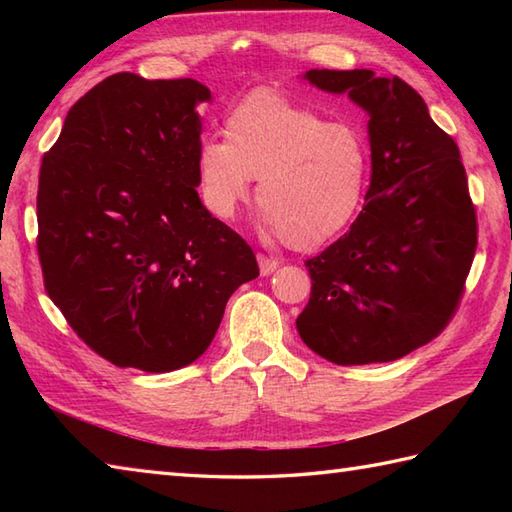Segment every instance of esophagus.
Segmentation results:
<instances>
[{
	"instance_id": "34e87169",
	"label": "esophagus",
	"mask_w": 512,
	"mask_h": 512,
	"mask_svg": "<svg viewBox=\"0 0 512 512\" xmlns=\"http://www.w3.org/2000/svg\"><path fill=\"white\" fill-rule=\"evenodd\" d=\"M257 262H259V273H262L264 277L273 275L275 270L279 268V262L273 257H266V255H257Z\"/></svg>"
}]
</instances>
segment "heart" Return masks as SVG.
<instances>
[{
    "mask_svg": "<svg viewBox=\"0 0 512 512\" xmlns=\"http://www.w3.org/2000/svg\"><path fill=\"white\" fill-rule=\"evenodd\" d=\"M202 200L228 220L257 184L270 231L297 250L319 248L352 224L369 173L365 138L347 123L288 96L259 90L224 118V140L204 138L195 154Z\"/></svg>",
    "mask_w": 512,
    "mask_h": 512,
    "instance_id": "obj_1",
    "label": "heart"
}]
</instances>
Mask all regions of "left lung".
I'll list each match as a JSON object with an SVG mask.
<instances>
[{
	"instance_id": "1",
	"label": "left lung",
	"mask_w": 512,
	"mask_h": 512,
	"mask_svg": "<svg viewBox=\"0 0 512 512\" xmlns=\"http://www.w3.org/2000/svg\"><path fill=\"white\" fill-rule=\"evenodd\" d=\"M301 79L365 110L372 182L350 231L306 262L312 292L299 336L336 365L396 361L444 330L473 264L460 149L398 76L308 70Z\"/></svg>"
}]
</instances>
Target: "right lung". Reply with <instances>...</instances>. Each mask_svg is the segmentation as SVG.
I'll return each instance as SVG.
<instances>
[{
    "instance_id": "right-lung-1",
    "label": "right lung",
    "mask_w": 512,
    "mask_h": 512,
    "mask_svg": "<svg viewBox=\"0 0 512 512\" xmlns=\"http://www.w3.org/2000/svg\"><path fill=\"white\" fill-rule=\"evenodd\" d=\"M193 79L107 76L43 156L39 262L50 299L96 354L173 372L200 358L228 297L259 277L253 250L204 209Z\"/></svg>"
}]
</instances>
